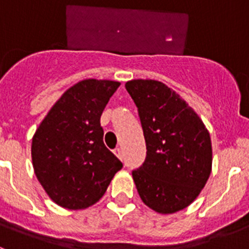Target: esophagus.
<instances>
[{
    "mask_svg": "<svg viewBox=\"0 0 249 249\" xmlns=\"http://www.w3.org/2000/svg\"><path fill=\"white\" fill-rule=\"evenodd\" d=\"M114 155L117 156V157L120 158L121 160H123V152H122V149H121V148H116V149H114Z\"/></svg>",
    "mask_w": 249,
    "mask_h": 249,
    "instance_id": "esophagus-1",
    "label": "esophagus"
}]
</instances>
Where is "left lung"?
I'll return each mask as SVG.
<instances>
[{"label": "left lung", "instance_id": "left-lung-1", "mask_svg": "<svg viewBox=\"0 0 249 249\" xmlns=\"http://www.w3.org/2000/svg\"><path fill=\"white\" fill-rule=\"evenodd\" d=\"M126 89L137 107L146 141V160L132 171L138 195L158 213L183 210L211 175L210 133L179 94L162 82L133 80Z\"/></svg>", "mask_w": 249, "mask_h": 249}]
</instances>
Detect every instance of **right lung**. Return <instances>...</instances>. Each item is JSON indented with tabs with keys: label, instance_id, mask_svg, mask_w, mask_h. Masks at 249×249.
<instances>
[{
	"label": "right lung",
	"instance_id": "right-lung-1",
	"mask_svg": "<svg viewBox=\"0 0 249 249\" xmlns=\"http://www.w3.org/2000/svg\"><path fill=\"white\" fill-rule=\"evenodd\" d=\"M120 82L83 80L61 96L32 140L35 173L47 195L68 210L105 195L123 167L103 143L101 114Z\"/></svg>",
	"mask_w": 249,
	"mask_h": 249
}]
</instances>
